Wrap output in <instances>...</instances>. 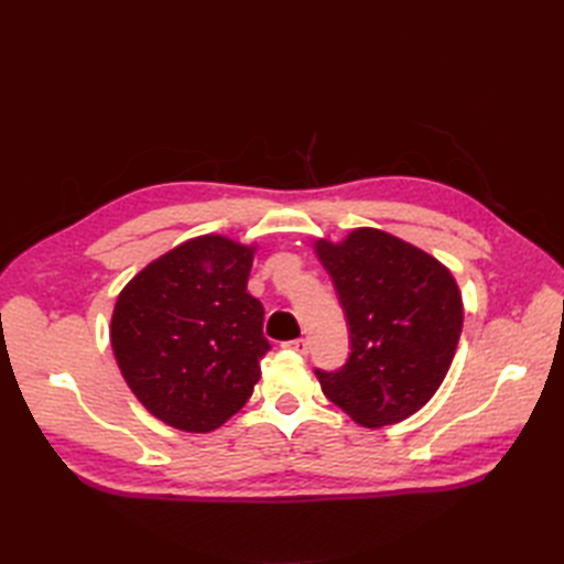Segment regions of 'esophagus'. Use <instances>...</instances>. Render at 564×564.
Listing matches in <instances>:
<instances>
[{
    "instance_id": "esophagus-1",
    "label": "esophagus",
    "mask_w": 564,
    "mask_h": 564,
    "mask_svg": "<svg viewBox=\"0 0 564 564\" xmlns=\"http://www.w3.org/2000/svg\"><path fill=\"white\" fill-rule=\"evenodd\" d=\"M284 348H286V350H292V352H299V355H305V352H308V340H305V338L286 340Z\"/></svg>"
}]
</instances>
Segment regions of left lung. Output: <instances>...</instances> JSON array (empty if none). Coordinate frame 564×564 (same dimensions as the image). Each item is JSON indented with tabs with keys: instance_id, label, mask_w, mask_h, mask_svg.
Instances as JSON below:
<instances>
[{
	"instance_id": "obj_1",
	"label": "left lung",
	"mask_w": 564,
	"mask_h": 564,
	"mask_svg": "<svg viewBox=\"0 0 564 564\" xmlns=\"http://www.w3.org/2000/svg\"><path fill=\"white\" fill-rule=\"evenodd\" d=\"M315 253L350 327L348 362L315 371L322 392L365 429L416 414L445 381L464 327L452 270L379 228L319 237Z\"/></svg>"
}]
</instances>
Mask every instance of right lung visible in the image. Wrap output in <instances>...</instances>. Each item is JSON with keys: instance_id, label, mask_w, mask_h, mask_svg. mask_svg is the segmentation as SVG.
Instances as JSON below:
<instances>
[{"instance_id": "add662e5", "label": "right lung", "mask_w": 564, "mask_h": 564, "mask_svg": "<svg viewBox=\"0 0 564 564\" xmlns=\"http://www.w3.org/2000/svg\"><path fill=\"white\" fill-rule=\"evenodd\" d=\"M256 245L199 235L148 263L119 292L110 344L148 412L185 433H212L261 379L263 305L247 292Z\"/></svg>"}]
</instances>
